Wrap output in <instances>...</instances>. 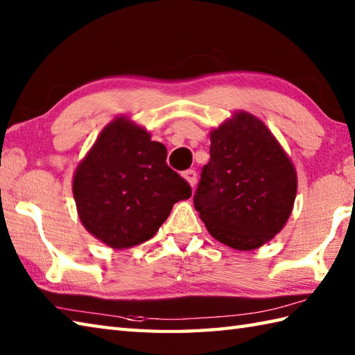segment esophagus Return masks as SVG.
<instances>
[{"instance_id":"1","label":"esophagus","mask_w":355,"mask_h":355,"mask_svg":"<svg viewBox=\"0 0 355 355\" xmlns=\"http://www.w3.org/2000/svg\"><path fill=\"white\" fill-rule=\"evenodd\" d=\"M183 178L193 187L195 183H197V172H195L193 169H187L183 172Z\"/></svg>"}]
</instances>
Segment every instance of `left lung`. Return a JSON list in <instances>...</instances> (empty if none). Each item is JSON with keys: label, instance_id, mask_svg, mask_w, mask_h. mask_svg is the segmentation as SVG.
I'll return each mask as SVG.
<instances>
[{"label": "left lung", "instance_id": "8db88e82", "mask_svg": "<svg viewBox=\"0 0 355 355\" xmlns=\"http://www.w3.org/2000/svg\"><path fill=\"white\" fill-rule=\"evenodd\" d=\"M297 192L291 158L261 119L245 111L210 131L193 206L216 241L254 250L288 221Z\"/></svg>", "mask_w": 355, "mask_h": 355}]
</instances>
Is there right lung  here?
<instances>
[{
  "instance_id": "add662e5",
  "label": "right lung",
  "mask_w": 355,
  "mask_h": 355,
  "mask_svg": "<svg viewBox=\"0 0 355 355\" xmlns=\"http://www.w3.org/2000/svg\"><path fill=\"white\" fill-rule=\"evenodd\" d=\"M160 141L130 117L103 128L73 175L78 215L92 235L116 250L153 238L191 186L166 164Z\"/></svg>"
}]
</instances>
